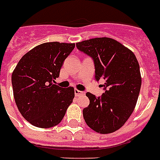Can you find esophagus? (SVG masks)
<instances>
[{
    "label": "esophagus",
    "mask_w": 160,
    "mask_h": 160,
    "mask_svg": "<svg viewBox=\"0 0 160 160\" xmlns=\"http://www.w3.org/2000/svg\"><path fill=\"white\" fill-rule=\"evenodd\" d=\"M75 96H80V95H85V92H84V91H81V90H75Z\"/></svg>",
    "instance_id": "obj_1"
}]
</instances>
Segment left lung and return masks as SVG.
<instances>
[{"label":"left lung","instance_id":"obj_1","mask_svg":"<svg viewBox=\"0 0 160 160\" xmlns=\"http://www.w3.org/2000/svg\"><path fill=\"white\" fill-rule=\"evenodd\" d=\"M76 46L94 59L96 80H105L101 97L86 93L90 105L83 109L85 123L100 134L113 133L125 124L138 100L142 80L136 56L109 37L83 41Z\"/></svg>","mask_w":160,"mask_h":160}]
</instances>
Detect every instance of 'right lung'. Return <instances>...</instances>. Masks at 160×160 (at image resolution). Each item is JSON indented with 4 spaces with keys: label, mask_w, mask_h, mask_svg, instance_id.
Listing matches in <instances>:
<instances>
[{
    "label": "right lung",
    "mask_w": 160,
    "mask_h": 160,
    "mask_svg": "<svg viewBox=\"0 0 160 160\" xmlns=\"http://www.w3.org/2000/svg\"><path fill=\"white\" fill-rule=\"evenodd\" d=\"M75 43L46 42L21 57L11 75L14 99L22 116L34 126L47 129L60 124L75 97L74 88L55 85Z\"/></svg>",
    "instance_id": "1"
}]
</instances>
